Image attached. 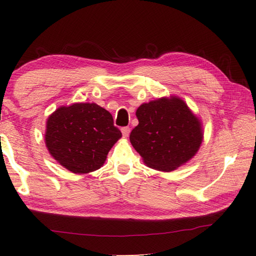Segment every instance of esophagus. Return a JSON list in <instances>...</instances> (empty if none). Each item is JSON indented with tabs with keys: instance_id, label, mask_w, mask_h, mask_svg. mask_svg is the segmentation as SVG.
I'll use <instances>...</instances> for the list:
<instances>
[{
	"instance_id": "esophagus-1",
	"label": "esophagus",
	"mask_w": 256,
	"mask_h": 256,
	"mask_svg": "<svg viewBox=\"0 0 256 256\" xmlns=\"http://www.w3.org/2000/svg\"><path fill=\"white\" fill-rule=\"evenodd\" d=\"M122 134H123L124 136H128V134H130V128H128V126L122 128Z\"/></svg>"
}]
</instances>
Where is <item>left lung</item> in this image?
<instances>
[{"mask_svg": "<svg viewBox=\"0 0 256 256\" xmlns=\"http://www.w3.org/2000/svg\"><path fill=\"white\" fill-rule=\"evenodd\" d=\"M130 141L146 166L170 172L193 157L202 144L201 124L180 98H160L138 108Z\"/></svg>", "mask_w": 256, "mask_h": 256, "instance_id": "left-lung-1", "label": "left lung"}]
</instances>
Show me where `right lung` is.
Masks as SVG:
<instances>
[{"label":"right lung","instance_id":"1","mask_svg":"<svg viewBox=\"0 0 256 256\" xmlns=\"http://www.w3.org/2000/svg\"><path fill=\"white\" fill-rule=\"evenodd\" d=\"M46 128L50 154L76 174L99 170L122 136L110 112L94 102L60 107L47 120Z\"/></svg>","mask_w":256,"mask_h":256}]
</instances>
